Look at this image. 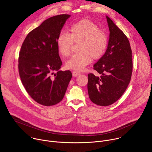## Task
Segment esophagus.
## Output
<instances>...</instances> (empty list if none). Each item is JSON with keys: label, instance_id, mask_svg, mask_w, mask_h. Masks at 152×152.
Masks as SVG:
<instances>
[{"label": "esophagus", "instance_id": "esophagus-1", "mask_svg": "<svg viewBox=\"0 0 152 152\" xmlns=\"http://www.w3.org/2000/svg\"><path fill=\"white\" fill-rule=\"evenodd\" d=\"M72 75H73V76L74 77H75V76H78L79 75H80V73H79V72H78L73 71V72H72Z\"/></svg>", "mask_w": 152, "mask_h": 152}]
</instances>
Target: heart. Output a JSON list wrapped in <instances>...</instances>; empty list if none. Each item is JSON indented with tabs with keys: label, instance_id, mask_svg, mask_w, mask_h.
<instances>
[{
	"label": "heart",
	"instance_id": "heart-1",
	"mask_svg": "<svg viewBox=\"0 0 152 152\" xmlns=\"http://www.w3.org/2000/svg\"><path fill=\"white\" fill-rule=\"evenodd\" d=\"M70 32H61L56 40L58 50L63 56L70 55L73 43L79 42L80 52L73 54L66 62L67 69L82 70L91 62V58L98 59L104 54L107 46V35L92 21H78L71 26Z\"/></svg>",
	"mask_w": 152,
	"mask_h": 152
}]
</instances>
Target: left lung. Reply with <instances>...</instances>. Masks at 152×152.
Segmentation results:
<instances>
[{
    "instance_id": "left-lung-1",
    "label": "left lung",
    "mask_w": 152,
    "mask_h": 152,
    "mask_svg": "<svg viewBox=\"0 0 152 152\" xmlns=\"http://www.w3.org/2000/svg\"><path fill=\"white\" fill-rule=\"evenodd\" d=\"M110 39L103 56L94 65L98 76L90 73L88 92L95 104L106 106L118 100L125 92L132 73V50L127 37L106 16Z\"/></svg>"
}]
</instances>
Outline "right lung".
Instances as JSON below:
<instances>
[{
	"mask_svg": "<svg viewBox=\"0 0 152 152\" xmlns=\"http://www.w3.org/2000/svg\"><path fill=\"white\" fill-rule=\"evenodd\" d=\"M70 16L61 14L45 20L28 34L21 47L18 72L21 82L29 96L42 105L60 102L72 77L70 70H59L62 63L56 45L61 30Z\"/></svg>",
	"mask_w": 152,
	"mask_h": 152,
	"instance_id": "1",
	"label": "right lung"
}]
</instances>
